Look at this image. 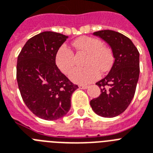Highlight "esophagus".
Returning <instances> with one entry per match:
<instances>
[{"instance_id":"obj_1","label":"esophagus","mask_w":153,"mask_h":153,"mask_svg":"<svg viewBox=\"0 0 153 153\" xmlns=\"http://www.w3.org/2000/svg\"><path fill=\"white\" fill-rule=\"evenodd\" d=\"M79 88L80 89H87L88 88V85H84V84H80V85H79Z\"/></svg>"}]
</instances>
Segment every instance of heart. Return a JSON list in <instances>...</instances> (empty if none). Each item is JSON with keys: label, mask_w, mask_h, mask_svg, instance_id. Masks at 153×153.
Wrapping results in <instances>:
<instances>
[{"label": "heart", "mask_w": 153, "mask_h": 153, "mask_svg": "<svg viewBox=\"0 0 153 153\" xmlns=\"http://www.w3.org/2000/svg\"><path fill=\"white\" fill-rule=\"evenodd\" d=\"M76 51L86 54L84 69H76L71 73L70 79L74 83L87 84L99 79L101 73L111 69L113 63V54L111 50L102 45L100 39L91 37H81L73 42ZM57 68L65 74H69L75 66L73 51L66 46H62L55 56Z\"/></svg>", "instance_id": "heart-1"}]
</instances>
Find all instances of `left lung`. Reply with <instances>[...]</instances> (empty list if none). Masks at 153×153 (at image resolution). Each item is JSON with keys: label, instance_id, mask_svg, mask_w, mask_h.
<instances>
[{"label": "left lung", "instance_id": "8db88e82", "mask_svg": "<svg viewBox=\"0 0 153 153\" xmlns=\"http://www.w3.org/2000/svg\"><path fill=\"white\" fill-rule=\"evenodd\" d=\"M93 35L111 46L114 62L109 73L96 84L101 94L90 105L98 115L113 118L124 112L134 98L140 74V54L131 40L121 33L103 30Z\"/></svg>", "mask_w": 153, "mask_h": 153}]
</instances>
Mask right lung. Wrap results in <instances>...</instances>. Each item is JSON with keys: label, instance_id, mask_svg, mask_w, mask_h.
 Returning <instances> with one entry per match:
<instances>
[{"label": "right lung", "instance_id": "right-lung-1", "mask_svg": "<svg viewBox=\"0 0 153 153\" xmlns=\"http://www.w3.org/2000/svg\"><path fill=\"white\" fill-rule=\"evenodd\" d=\"M68 36L44 31L30 38L17 58L16 80L22 99L34 114L45 120H57L68 113L73 84L55 63L57 51Z\"/></svg>", "mask_w": 153, "mask_h": 153}]
</instances>
